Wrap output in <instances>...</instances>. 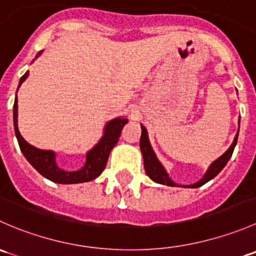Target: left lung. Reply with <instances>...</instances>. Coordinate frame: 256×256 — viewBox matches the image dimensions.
<instances>
[{"label":"left lung","mask_w":256,"mask_h":256,"mask_svg":"<svg viewBox=\"0 0 256 256\" xmlns=\"http://www.w3.org/2000/svg\"><path fill=\"white\" fill-rule=\"evenodd\" d=\"M141 130H142V132H141V138H140V147H141V152H142V156H144V170H146L147 176L151 178L152 180H154V182L161 183V184L177 187L178 186L177 183H174V180L168 177L167 172L164 171V166L160 164L158 160L156 158V154H154V151H152V147H151V144H150L146 128H144V126H141ZM238 134H239V131H238ZM238 134H236V138H234L233 144H232V146L229 147L228 151H226L224 154H222L218 160H216V161L210 164V167L208 168L207 174L203 176L202 180H198V182L194 183V184L188 186V187L190 188L200 187V186H203L204 183H207L208 180H210L212 178L216 177V174H218L219 172L224 168V166L226 164V162L229 161V158H230L232 154H233L234 147H236V141H238Z\"/></svg>","instance_id":"8db88e82"}]
</instances>
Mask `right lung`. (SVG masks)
<instances>
[{"label":"right lung","mask_w":256,"mask_h":256,"mask_svg":"<svg viewBox=\"0 0 256 256\" xmlns=\"http://www.w3.org/2000/svg\"><path fill=\"white\" fill-rule=\"evenodd\" d=\"M28 72L22 76L20 80V85L24 82V79L28 76ZM18 85V86H20ZM128 122V118H118L115 120L110 121L105 128V134L102 136L99 144L94 147L90 152L86 154V162H85L84 167L80 168L79 171L69 172L64 171V170L59 168L58 164L56 162V154L52 151H43V150H38L30 144L24 138L20 136V131L17 128V95L14 99V132H16L18 144L27 158V161L40 172L42 176H44L48 180H53L56 183H80V182H88L94 178H96L104 171L105 166L108 164V158H109L110 151L112 147L118 144V138L121 135L124 126Z\"/></svg>","instance_id":"1"}]
</instances>
